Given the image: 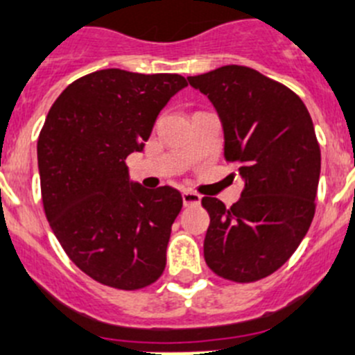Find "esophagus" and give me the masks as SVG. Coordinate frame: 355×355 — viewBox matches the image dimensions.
Segmentation results:
<instances>
[{
  "label": "esophagus",
  "instance_id": "esophagus-1",
  "mask_svg": "<svg viewBox=\"0 0 355 355\" xmlns=\"http://www.w3.org/2000/svg\"><path fill=\"white\" fill-rule=\"evenodd\" d=\"M200 197L197 191H191V190H184L183 191V204L184 206H199L200 204Z\"/></svg>",
  "mask_w": 355,
  "mask_h": 355
}]
</instances>
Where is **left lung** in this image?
Masks as SVG:
<instances>
[{"label":"left lung","mask_w":355,"mask_h":355,"mask_svg":"<svg viewBox=\"0 0 355 355\" xmlns=\"http://www.w3.org/2000/svg\"><path fill=\"white\" fill-rule=\"evenodd\" d=\"M188 83L216 109L225 160L245 181L230 207L202 199L211 218L204 259L222 278L257 282L291 259L313 220L320 178L313 121L294 91L253 68L227 64Z\"/></svg>","instance_id":"obj_1"}]
</instances>
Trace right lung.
I'll use <instances>...</instances> for the list:
<instances>
[{"label":"right lung","mask_w":355,"mask_h":355,"mask_svg":"<svg viewBox=\"0 0 355 355\" xmlns=\"http://www.w3.org/2000/svg\"><path fill=\"white\" fill-rule=\"evenodd\" d=\"M187 86L178 73L107 68L71 83L45 118L37 144L45 216L71 262L107 287L139 291L165 269L183 197L132 183L125 160Z\"/></svg>","instance_id":"right-lung-1"}]
</instances>
